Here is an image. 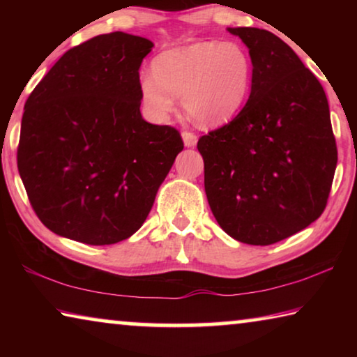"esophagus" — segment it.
<instances>
[{"label": "esophagus", "instance_id": "esophagus-1", "mask_svg": "<svg viewBox=\"0 0 357 357\" xmlns=\"http://www.w3.org/2000/svg\"><path fill=\"white\" fill-rule=\"evenodd\" d=\"M183 140H184V144H185V146H195V144H197V140H198V138H197V135L195 134H193V132H190V130H184L183 132Z\"/></svg>", "mask_w": 357, "mask_h": 357}]
</instances>
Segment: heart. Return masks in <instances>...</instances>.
I'll return each instance as SVG.
<instances>
[{
	"instance_id": "1",
	"label": "heart",
	"mask_w": 357,
	"mask_h": 357,
	"mask_svg": "<svg viewBox=\"0 0 357 357\" xmlns=\"http://www.w3.org/2000/svg\"><path fill=\"white\" fill-rule=\"evenodd\" d=\"M252 59L239 42L204 40L170 48L153 61V74H143L138 89L143 105L155 119L174 107V96L184 110L203 126H219L243 107L250 88Z\"/></svg>"
}]
</instances>
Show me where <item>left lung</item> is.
<instances>
[{
  "mask_svg": "<svg viewBox=\"0 0 357 357\" xmlns=\"http://www.w3.org/2000/svg\"><path fill=\"white\" fill-rule=\"evenodd\" d=\"M249 47L252 88L236 118L200 137L204 190L229 236L269 245L315 222L337 167L329 104L318 78L280 38L228 28Z\"/></svg>",
  "mask_w": 357,
  "mask_h": 357,
  "instance_id": "obj_1",
  "label": "left lung"
}]
</instances>
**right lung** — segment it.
Wrapping results in <instances>:
<instances>
[{
    "label": "right lung",
    "instance_id": "obj_1",
    "mask_svg": "<svg viewBox=\"0 0 357 357\" xmlns=\"http://www.w3.org/2000/svg\"><path fill=\"white\" fill-rule=\"evenodd\" d=\"M154 44L126 33L75 45L33 89L17 167L33 211L59 236L108 245L146 220L184 143L142 118L140 66Z\"/></svg>",
    "mask_w": 357,
    "mask_h": 357
}]
</instances>
